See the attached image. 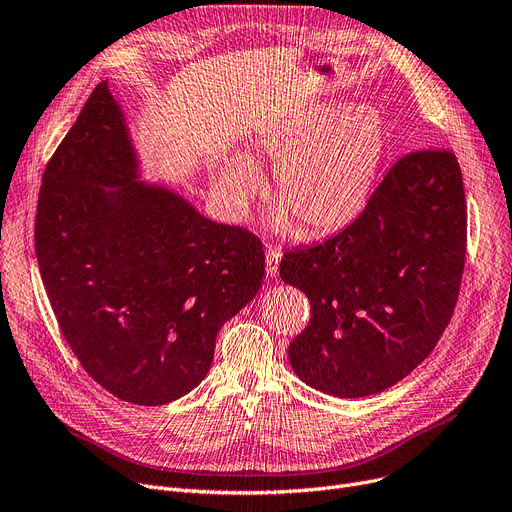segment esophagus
Returning <instances> with one entry per match:
<instances>
[{"label": "esophagus", "mask_w": 512, "mask_h": 512, "mask_svg": "<svg viewBox=\"0 0 512 512\" xmlns=\"http://www.w3.org/2000/svg\"><path fill=\"white\" fill-rule=\"evenodd\" d=\"M278 265H280V251L278 249L265 251V274L274 278L278 274Z\"/></svg>", "instance_id": "esophagus-1"}]
</instances>
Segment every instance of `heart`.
Returning <instances> with one entry per match:
<instances>
[{"label": "heart", "instance_id": "b5f03b06", "mask_svg": "<svg viewBox=\"0 0 512 512\" xmlns=\"http://www.w3.org/2000/svg\"><path fill=\"white\" fill-rule=\"evenodd\" d=\"M385 146V121L374 106L318 102L255 131L247 157L228 154L211 180L226 209L242 215L263 186L257 165H274L272 228L286 234L299 224L305 236H322L360 215Z\"/></svg>", "mask_w": 512, "mask_h": 512}]
</instances>
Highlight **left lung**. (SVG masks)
Here are the masks:
<instances>
[{
    "instance_id": "left-lung-1",
    "label": "left lung",
    "mask_w": 512,
    "mask_h": 512,
    "mask_svg": "<svg viewBox=\"0 0 512 512\" xmlns=\"http://www.w3.org/2000/svg\"><path fill=\"white\" fill-rule=\"evenodd\" d=\"M466 201L450 150L399 159L343 232L284 253L280 278L309 299L288 345L299 379L335 397L381 393L435 349L456 307Z\"/></svg>"
}]
</instances>
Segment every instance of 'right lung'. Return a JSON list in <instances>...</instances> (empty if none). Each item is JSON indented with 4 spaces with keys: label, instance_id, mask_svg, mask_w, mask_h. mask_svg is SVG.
I'll return each mask as SVG.
<instances>
[{
    "label": "right lung",
    "instance_id": "obj_1",
    "mask_svg": "<svg viewBox=\"0 0 512 512\" xmlns=\"http://www.w3.org/2000/svg\"><path fill=\"white\" fill-rule=\"evenodd\" d=\"M35 253L85 372L138 406L169 404L205 379L219 328L257 295L265 272L257 236L144 180L106 81L43 173Z\"/></svg>",
    "mask_w": 512,
    "mask_h": 512
}]
</instances>
